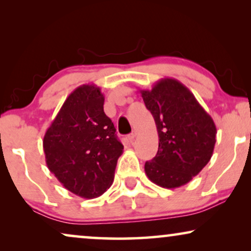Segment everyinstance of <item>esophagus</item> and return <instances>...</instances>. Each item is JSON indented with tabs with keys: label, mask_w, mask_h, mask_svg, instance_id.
<instances>
[{
	"label": "esophagus",
	"mask_w": 251,
	"mask_h": 251,
	"mask_svg": "<svg viewBox=\"0 0 251 251\" xmlns=\"http://www.w3.org/2000/svg\"><path fill=\"white\" fill-rule=\"evenodd\" d=\"M136 136H137V132H136V131H132L131 133H130V135L128 136V139H129V142H130V143H132L133 140H135Z\"/></svg>",
	"instance_id": "obj_1"
}]
</instances>
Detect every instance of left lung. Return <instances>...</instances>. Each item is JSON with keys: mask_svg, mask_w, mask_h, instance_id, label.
<instances>
[{"mask_svg": "<svg viewBox=\"0 0 251 251\" xmlns=\"http://www.w3.org/2000/svg\"><path fill=\"white\" fill-rule=\"evenodd\" d=\"M140 94L159 135L156 155L145 163L147 177L164 188L183 186L211 159L217 133L214 120L175 78H161Z\"/></svg>", "mask_w": 251, "mask_h": 251, "instance_id": "obj_1", "label": "left lung"}]
</instances>
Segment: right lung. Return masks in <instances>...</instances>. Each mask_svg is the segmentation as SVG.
I'll use <instances>...</instances> for the list:
<instances>
[{"instance_id":"right-lung-1","label":"right lung","mask_w":251,"mask_h":251,"mask_svg":"<svg viewBox=\"0 0 251 251\" xmlns=\"http://www.w3.org/2000/svg\"><path fill=\"white\" fill-rule=\"evenodd\" d=\"M104 95L95 84L75 89L43 138L49 170L77 197L94 199L111 187L123 153L112 120L104 112Z\"/></svg>"}]
</instances>
